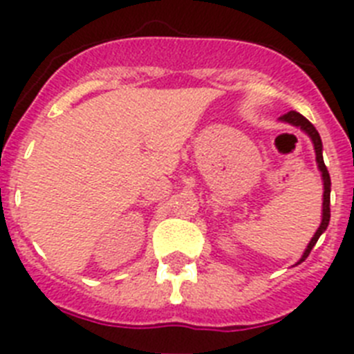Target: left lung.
<instances>
[{
	"instance_id": "8db88e82",
	"label": "left lung",
	"mask_w": 354,
	"mask_h": 354,
	"mask_svg": "<svg viewBox=\"0 0 354 354\" xmlns=\"http://www.w3.org/2000/svg\"><path fill=\"white\" fill-rule=\"evenodd\" d=\"M280 122H286V124H290V126L299 127V129H301L303 133H305L306 136L312 140V143H314V152H315V162H317V168H319V171H321V179H323V189H324V192H323V216H321V225H319V228L315 230L314 237H312L310 243H308V246H306L305 252H303L301 259L296 262V266H298V264H301V262L305 261L306 257H308V253L312 252V248L315 246V243H317V239L321 237V234H324V230L328 228V223H330L331 180H330V174H328V170H326V165H324L323 142H321V136H319L317 129H315V127L312 126L310 122L306 120L303 115H299L298 111H289L287 115L280 117Z\"/></svg>"
}]
</instances>
